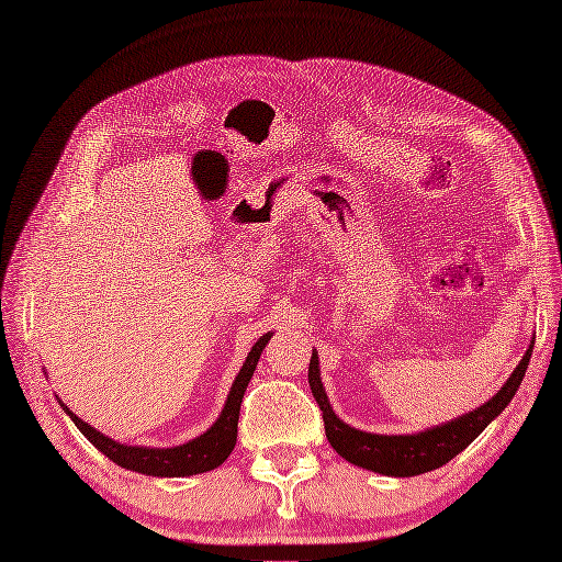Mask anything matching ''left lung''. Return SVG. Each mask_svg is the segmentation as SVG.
I'll return each mask as SVG.
<instances>
[{"label": "left lung", "instance_id": "1", "mask_svg": "<svg viewBox=\"0 0 562 562\" xmlns=\"http://www.w3.org/2000/svg\"><path fill=\"white\" fill-rule=\"evenodd\" d=\"M532 347H535V339L532 345L527 347L516 370L512 372V378L506 380V384L487 403L448 424H440V427L411 434V436L368 434V431L353 429L339 419L328 403L326 389L321 384L316 351H312V361H310V386L323 413L328 443L335 448L337 454H342L347 462L363 467L368 471L396 475V479H407V475H419L448 464L452 457H457L481 436V431L487 427V424L495 419L516 396V391L525 378V370L530 366Z\"/></svg>", "mask_w": 562, "mask_h": 562}]
</instances>
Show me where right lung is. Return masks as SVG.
Masks as SVG:
<instances>
[{
	"label": "right lung",
	"instance_id": "1",
	"mask_svg": "<svg viewBox=\"0 0 562 562\" xmlns=\"http://www.w3.org/2000/svg\"><path fill=\"white\" fill-rule=\"evenodd\" d=\"M271 333L262 335L258 342L252 345V349L246 356V363L241 366L239 375H236L232 391L227 396V403L223 407V413L215 419L213 427L201 434L196 438H192L190 443L184 446H176V448H140V446H124L116 443V440L108 438L105 434L95 431L91 424L81 422L70 407H67L63 401L60 407L70 415V419L75 422V427L87 436L91 443L103 452L105 457H110L114 464L138 471V473H147V475H161V479H171V475H194V473H203L217 469L220 464L225 462L229 457V452L236 446V431H239V411H241V401H244V391L252 378V370L258 366L260 353L265 349V345L269 342Z\"/></svg>",
	"mask_w": 562,
	"mask_h": 562
}]
</instances>
